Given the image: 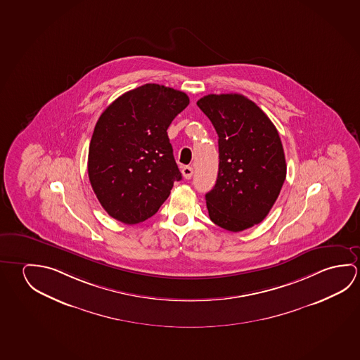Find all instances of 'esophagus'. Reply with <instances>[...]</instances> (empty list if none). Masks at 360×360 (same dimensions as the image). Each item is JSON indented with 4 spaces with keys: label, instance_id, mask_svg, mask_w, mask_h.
Wrapping results in <instances>:
<instances>
[{
    "label": "esophagus",
    "instance_id": "1",
    "mask_svg": "<svg viewBox=\"0 0 360 360\" xmlns=\"http://www.w3.org/2000/svg\"><path fill=\"white\" fill-rule=\"evenodd\" d=\"M182 174L183 177L186 178V179H191V178H192V174H193V168H192V167H189V165L183 167Z\"/></svg>",
    "mask_w": 360,
    "mask_h": 360
}]
</instances>
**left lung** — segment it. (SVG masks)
<instances>
[{
  "label": "left lung",
  "instance_id": "obj_1",
  "mask_svg": "<svg viewBox=\"0 0 360 360\" xmlns=\"http://www.w3.org/2000/svg\"><path fill=\"white\" fill-rule=\"evenodd\" d=\"M218 134L216 184L206 195L213 224L240 232L264 221L286 178L276 127L241 94H210L197 101Z\"/></svg>",
  "mask_w": 360,
  "mask_h": 360
}]
</instances>
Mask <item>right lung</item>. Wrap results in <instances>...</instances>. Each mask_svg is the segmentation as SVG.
Masks as SVG:
<instances>
[{"label": "right lung", "instance_id": "right-lung-1", "mask_svg": "<svg viewBox=\"0 0 360 360\" xmlns=\"http://www.w3.org/2000/svg\"><path fill=\"white\" fill-rule=\"evenodd\" d=\"M188 104L183 91L146 84L103 112L90 141L88 173L109 216L127 224L143 222L182 179L167 129Z\"/></svg>", "mask_w": 360, "mask_h": 360}]
</instances>
